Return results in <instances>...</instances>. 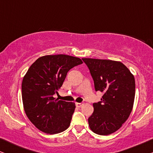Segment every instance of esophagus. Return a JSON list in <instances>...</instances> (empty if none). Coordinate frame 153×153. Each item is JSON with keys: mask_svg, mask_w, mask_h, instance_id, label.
<instances>
[{"mask_svg": "<svg viewBox=\"0 0 153 153\" xmlns=\"http://www.w3.org/2000/svg\"><path fill=\"white\" fill-rule=\"evenodd\" d=\"M83 105V103H79V102H76V107H81Z\"/></svg>", "mask_w": 153, "mask_h": 153, "instance_id": "34e87169", "label": "esophagus"}]
</instances>
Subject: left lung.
Instances as JSON below:
<instances>
[{"instance_id":"1","label":"left lung","mask_w":153,"mask_h":153,"mask_svg":"<svg viewBox=\"0 0 153 153\" xmlns=\"http://www.w3.org/2000/svg\"><path fill=\"white\" fill-rule=\"evenodd\" d=\"M82 60L93 77L95 91L103 93L101 101L93 103L89 127L97 134H111L120 128L131 114L135 96L134 77L121 62Z\"/></svg>"}]
</instances>
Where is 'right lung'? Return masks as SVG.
<instances>
[{
  "instance_id": "1",
  "label": "right lung",
  "mask_w": 153,
  "mask_h": 153,
  "mask_svg": "<svg viewBox=\"0 0 153 153\" xmlns=\"http://www.w3.org/2000/svg\"><path fill=\"white\" fill-rule=\"evenodd\" d=\"M80 58L64 54L42 56L33 62L22 81V100L30 122L43 132L54 134L70 126L74 102L53 96L62 86L68 71L82 64Z\"/></svg>"
}]
</instances>
